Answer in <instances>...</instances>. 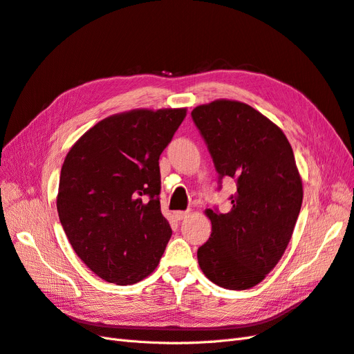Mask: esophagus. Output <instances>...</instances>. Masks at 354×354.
<instances>
[{
	"instance_id": "obj_1",
	"label": "esophagus",
	"mask_w": 354,
	"mask_h": 354,
	"mask_svg": "<svg viewBox=\"0 0 354 354\" xmlns=\"http://www.w3.org/2000/svg\"><path fill=\"white\" fill-rule=\"evenodd\" d=\"M189 216V211H176L174 212V217H176V220H185L186 217Z\"/></svg>"
}]
</instances>
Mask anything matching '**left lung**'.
Returning a JSON list of instances; mask_svg holds the SVG:
<instances>
[{"instance_id": "obj_1", "label": "left lung", "mask_w": 354, "mask_h": 354, "mask_svg": "<svg viewBox=\"0 0 354 354\" xmlns=\"http://www.w3.org/2000/svg\"><path fill=\"white\" fill-rule=\"evenodd\" d=\"M214 167L233 178L232 209H207L211 238L198 248V263L211 282L226 289L260 283L291 241L303 203V183L292 147L277 125L251 106L216 100L192 111Z\"/></svg>"}]
</instances>
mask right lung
Listing matches in <instances>:
<instances>
[{
	"mask_svg": "<svg viewBox=\"0 0 354 354\" xmlns=\"http://www.w3.org/2000/svg\"><path fill=\"white\" fill-rule=\"evenodd\" d=\"M186 109H137L95 124L60 171L57 212L73 251L103 281L151 274L171 238L160 212L159 156Z\"/></svg>",
	"mask_w": 354,
	"mask_h": 354,
	"instance_id": "obj_1",
	"label": "right lung"
}]
</instances>
